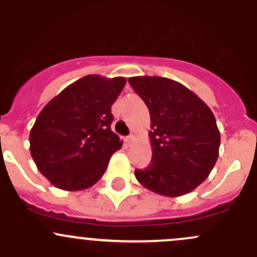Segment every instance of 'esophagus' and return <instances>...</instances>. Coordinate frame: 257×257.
<instances>
[{
    "label": "esophagus",
    "mask_w": 257,
    "mask_h": 257,
    "mask_svg": "<svg viewBox=\"0 0 257 257\" xmlns=\"http://www.w3.org/2000/svg\"><path fill=\"white\" fill-rule=\"evenodd\" d=\"M125 141H126V143H128V144H132V142L134 141V136H133V134H131V136L126 137Z\"/></svg>",
    "instance_id": "34e87169"
}]
</instances>
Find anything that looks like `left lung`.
Returning a JSON list of instances; mask_svg holds the SVG:
<instances>
[{"label": "left lung", "mask_w": 257, "mask_h": 257, "mask_svg": "<svg viewBox=\"0 0 257 257\" xmlns=\"http://www.w3.org/2000/svg\"><path fill=\"white\" fill-rule=\"evenodd\" d=\"M150 113L152 162L136 169L137 180L164 196L198 188L219 157L220 132L211 109L190 89L164 77L128 79Z\"/></svg>", "instance_id": "1"}]
</instances>
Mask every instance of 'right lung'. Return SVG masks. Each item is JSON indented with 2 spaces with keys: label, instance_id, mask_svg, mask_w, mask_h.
<instances>
[{
  "label": "right lung",
  "instance_id": "1",
  "mask_svg": "<svg viewBox=\"0 0 257 257\" xmlns=\"http://www.w3.org/2000/svg\"><path fill=\"white\" fill-rule=\"evenodd\" d=\"M123 77L89 74L64 88L41 110L30 133L38 170L56 188L78 191L94 185L123 142L110 125Z\"/></svg>",
  "mask_w": 257,
  "mask_h": 257
}]
</instances>
